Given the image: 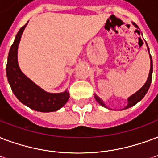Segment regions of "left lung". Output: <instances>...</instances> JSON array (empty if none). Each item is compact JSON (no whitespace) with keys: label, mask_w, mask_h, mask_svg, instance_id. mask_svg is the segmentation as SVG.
<instances>
[{"label":"left lung","mask_w":158,"mask_h":158,"mask_svg":"<svg viewBox=\"0 0 158 158\" xmlns=\"http://www.w3.org/2000/svg\"><path fill=\"white\" fill-rule=\"evenodd\" d=\"M134 26L136 27L137 29H139L138 25L136 24H133ZM147 47H148V52H149V48H148V46L147 44ZM149 57H150V71H149V74H148V77L147 79V81L145 82L143 86H142L140 89H139L138 91L133 94L132 96H130L128 98V104H127V106L124 107V108L121 109V110H126V109H129L132 106H135L137 103H139V101H141L142 99L143 98L145 95L147 94L148 92V90L149 87H150V85H151V82H152V57H151V54H150V52H149ZM94 96H95V99H96V101L98 102L101 106H102L103 107L105 108H107V109H110L108 106H106V105L104 103V101L101 100L98 96H96V94H94Z\"/></svg>","instance_id":"obj_1"}]
</instances>
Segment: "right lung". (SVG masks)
Returning <instances> with one entry per match:
<instances>
[{
	"mask_svg": "<svg viewBox=\"0 0 158 158\" xmlns=\"http://www.w3.org/2000/svg\"><path fill=\"white\" fill-rule=\"evenodd\" d=\"M25 25L20 28L10 47L6 64V76L11 90L21 103L34 110L53 112L68 102L69 91L50 93L45 91L22 73L18 63V47Z\"/></svg>",
	"mask_w": 158,
	"mask_h": 158,
	"instance_id": "1",
	"label": "right lung"
}]
</instances>
